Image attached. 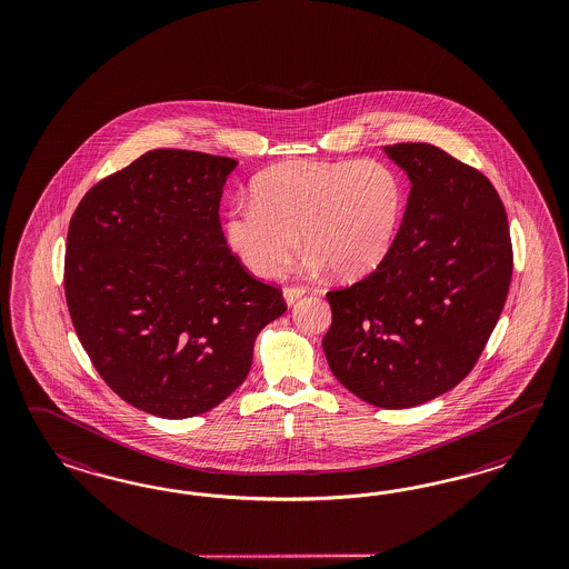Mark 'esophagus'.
I'll return each instance as SVG.
<instances>
[{"label": "esophagus", "instance_id": "esophagus-1", "mask_svg": "<svg viewBox=\"0 0 569 569\" xmlns=\"http://www.w3.org/2000/svg\"><path fill=\"white\" fill-rule=\"evenodd\" d=\"M305 293H307V288H302V286H288V288H283V298H286L288 305H293Z\"/></svg>", "mask_w": 569, "mask_h": 569}]
</instances>
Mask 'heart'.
Here are the masks:
<instances>
[{
    "label": "heart",
    "mask_w": 569,
    "mask_h": 569,
    "mask_svg": "<svg viewBox=\"0 0 569 569\" xmlns=\"http://www.w3.org/2000/svg\"><path fill=\"white\" fill-rule=\"evenodd\" d=\"M407 208L400 172L378 160H296L271 167L252 183L250 202L224 214V240L257 277H276L298 248L310 264L336 276L373 271L390 254Z\"/></svg>",
    "instance_id": "b5f03b06"
}]
</instances>
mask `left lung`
<instances>
[{
    "mask_svg": "<svg viewBox=\"0 0 569 569\" xmlns=\"http://www.w3.org/2000/svg\"><path fill=\"white\" fill-rule=\"evenodd\" d=\"M411 179L390 254L361 281L328 292L329 369L383 409L440 397L469 376L513 276L507 212L488 177L442 148L386 146Z\"/></svg>",
    "mask_w": 569,
    "mask_h": 569,
    "instance_id": "8db88e82",
    "label": "left lung"
}]
</instances>
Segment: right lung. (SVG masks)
I'll use <instances>...</instances> for the list:
<instances>
[{
	"label": "right lung",
	"mask_w": 569,
	"mask_h": 569,
	"mask_svg": "<svg viewBox=\"0 0 569 569\" xmlns=\"http://www.w3.org/2000/svg\"><path fill=\"white\" fill-rule=\"evenodd\" d=\"M227 156L156 148L87 191L67 238L64 293L100 378L139 411L183 419L248 376L288 305L227 248Z\"/></svg>",
	"instance_id": "obj_1"
}]
</instances>
